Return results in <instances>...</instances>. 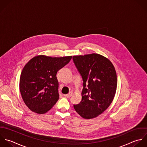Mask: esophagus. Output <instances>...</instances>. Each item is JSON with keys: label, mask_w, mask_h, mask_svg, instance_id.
<instances>
[{"label": "esophagus", "mask_w": 147, "mask_h": 147, "mask_svg": "<svg viewBox=\"0 0 147 147\" xmlns=\"http://www.w3.org/2000/svg\"><path fill=\"white\" fill-rule=\"evenodd\" d=\"M72 95H73V93H72V92H70V93H69L68 94H65V97H66L67 98H70Z\"/></svg>", "instance_id": "34e87169"}]
</instances>
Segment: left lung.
<instances>
[{"label":"left lung","mask_w":147,"mask_h":147,"mask_svg":"<svg viewBox=\"0 0 147 147\" xmlns=\"http://www.w3.org/2000/svg\"><path fill=\"white\" fill-rule=\"evenodd\" d=\"M73 62L83 80L81 101L74 105L84 119H93L104 112L116 94L117 80L112 62L98 54L73 57Z\"/></svg>","instance_id":"obj_1"}]
</instances>
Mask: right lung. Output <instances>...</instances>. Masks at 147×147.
<instances>
[{"instance_id":"right-lung-1","label":"right lung","mask_w":147,"mask_h":147,"mask_svg":"<svg viewBox=\"0 0 147 147\" xmlns=\"http://www.w3.org/2000/svg\"><path fill=\"white\" fill-rule=\"evenodd\" d=\"M71 58L41 55L26 63L21 73L19 89L24 102L31 111L43 114L55 104L59 98L57 73Z\"/></svg>"}]
</instances>
